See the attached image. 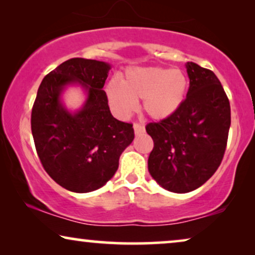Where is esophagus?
<instances>
[{"label":"esophagus","instance_id":"1","mask_svg":"<svg viewBox=\"0 0 255 255\" xmlns=\"http://www.w3.org/2000/svg\"><path fill=\"white\" fill-rule=\"evenodd\" d=\"M133 128H134V133L135 134H140V133H143V132L145 131L144 125L140 124V123H134L133 124Z\"/></svg>","mask_w":255,"mask_h":255}]
</instances>
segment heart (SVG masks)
Returning a JSON list of instances; mask_svg holds the SVG:
<instances>
[{
	"mask_svg": "<svg viewBox=\"0 0 255 255\" xmlns=\"http://www.w3.org/2000/svg\"><path fill=\"white\" fill-rule=\"evenodd\" d=\"M187 79L178 69L135 68L125 72L122 83L111 79L105 91L111 107L122 116L130 115L143 99L145 114L153 120L173 115L184 102Z\"/></svg>",
	"mask_w": 255,
	"mask_h": 255,
	"instance_id": "obj_1",
	"label": "heart"
}]
</instances>
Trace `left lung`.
Here are the masks:
<instances>
[{
    "label": "left lung",
    "mask_w": 255,
    "mask_h": 255,
    "mask_svg": "<svg viewBox=\"0 0 255 255\" xmlns=\"http://www.w3.org/2000/svg\"><path fill=\"white\" fill-rule=\"evenodd\" d=\"M190 78L180 108L146 125L153 139L148 172L165 190L186 193L206 183L220 166L231 125L230 101L210 69L188 62Z\"/></svg>",
    "instance_id": "1"
}]
</instances>
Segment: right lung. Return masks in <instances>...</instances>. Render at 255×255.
Segmentation results:
<instances>
[{"instance_id":"right-lung-1","label":"right lung","mask_w":255,"mask_h":255,"mask_svg":"<svg viewBox=\"0 0 255 255\" xmlns=\"http://www.w3.org/2000/svg\"><path fill=\"white\" fill-rule=\"evenodd\" d=\"M109 70L104 62L68 59L43 78L32 105L31 132L43 168L71 192H91L107 184L134 138L132 124L116 120L109 109L102 90ZM74 81L87 89L88 99L72 115L61 107L59 95Z\"/></svg>"}]
</instances>
